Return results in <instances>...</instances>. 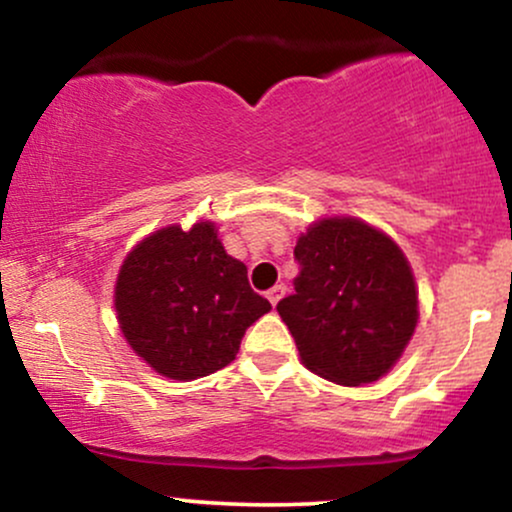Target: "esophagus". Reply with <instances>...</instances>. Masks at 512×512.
<instances>
[{"mask_svg":"<svg viewBox=\"0 0 512 512\" xmlns=\"http://www.w3.org/2000/svg\"><path fill=\"white\" fill-rule=\"evenodd\" d=\"M284 293H286V286H284V284H276L274 289H269V291H267V298H269V303L276 305V303L281 301V298H284Z\"/></svg>","mask_w":512,"mask_h":512,"instance_id":"obj_1","label":"esophagus"}]
</instances>
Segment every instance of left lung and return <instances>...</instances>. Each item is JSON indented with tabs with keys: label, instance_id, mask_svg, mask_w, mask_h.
Segmentation results:
<instances>
[{
	"label": "left lung",
	"instance_id": "left-lung-1",
	"mask_svg": "<svg viewBox=\"0 0 512 512\" xmlns=\"http://www.w3.org/2000/svg\"><path fill=\"white\" fill-rule=\"evenodd\" d=\"M301 272L279 301L301 361L337 385L375 383L407 349L419 320L414 274L390 236L351 216L298 238Z\"/></svg>",
	"mask_w": 512,
	"mask_h": 512
}]
</instances>
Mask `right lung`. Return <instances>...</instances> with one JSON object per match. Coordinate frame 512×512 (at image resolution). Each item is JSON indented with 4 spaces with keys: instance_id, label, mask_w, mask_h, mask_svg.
I'll use <instances>...</instances> for the list:
<instances>
[{
    "instance_id": "right-lung-1",
    "label": "right lung",
    "mask_w": 512,
    "mask_h": 512,
    "mask_svg": "<svg viewBox=\"0 0 512 512\" xmlns=\"http://www.w3.org/2000/svg\"><path fill=\"white\" fill-rule=\"evenodd\" d=\"M120 330L156 373L197 380L233 361L240 339L272 310L248 284V267L223 250L216 226H168L122 262L115 284Z\"/></svg>"
}]
</instances>
